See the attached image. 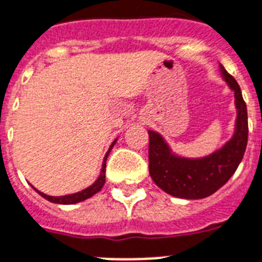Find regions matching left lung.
I'll return each mask as SVG.
<instances>
[{
	"label": "left lung",
	"mask_w": 262,
	"mask_h": 262,
	"mask_svg": "<svg viewBox=\"0 0 262 262\" xmlns=\"http://www.w3.org/2000/svg\"><path fill=\"white\" fill-rule=\"evenodd\" d=\"M224 80L234 92L236 130L223 148L202 158L173 155L161 135L149 130V173L158 188L180 199L199 200L217 192L233 176L248 144V112L237 81L220 65Z\"/></svg>",
	"instance_id": "8db88e82"
}]
</instances>
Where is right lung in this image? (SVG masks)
<instances>
[{
  "label": "right lung",
  "instance_id": "1",
  "mask_svg": "<svg viewBox=\"0 0 262 262\" xmlns=\"http://www.w3.org/2000/svg\"><path fill=\"white\" fill-rule=\"evenodd\" d=\"M116 141H117V140H114L113 144H112L111 148H109V150H107V153L105 155L104 162H102V169H101V174H100V177L96 180V182H94L93 185H90L89 188L83 189V190H81V192H78V193H73V194H68V195H60V197H53V195H48V194H45V193H41L39 190H37V189H36L37 192H38V194L42 195L43 199L48 200V201L54 202V204L72 205V204H76V202H81V201H83V200L89 199V197H92V195L96 194L97 192H100L101 189H102V186H104V184H105V169H106V158H107V156H109V153H111L112 148H113V145L116 144Z\"/></svg>",
  "mask_w": 262,
  "mask_h": 262
}]
</instances>
